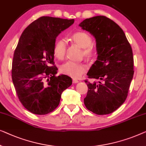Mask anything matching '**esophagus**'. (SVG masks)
I'll return each instance as SVG.
<instances>
[{
  "instance_id": "esophagus-1",
  "label": "esophagus",
  "mask_w": 146,
  "mask_h": 146,
  "mask_svg": "<svg viewBox=\"0 0 146 146\" xmlns=\"http://www.w3.org/2000/svg\"><path fill=\"white\" fill-rule=\"evenodd\" d=\"M79 83V81H78V80L75 79H73V83Z\"/></svg>"
}]
</instances>
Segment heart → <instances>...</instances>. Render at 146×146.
I'll list each match as a JSON object with an SVG mask.
<instances>
[{
  "mask_svg": "<svg viewBox=\"0 0 146 146\" xmlns=\"http://www.w3.org/2000/svg\"><path fill=\"white\" fill-rule=\"evenodd\" d=\"M71 40L77 46L83 48V55L88 59H93L96 55V50L92 46L93 39L87 33L77 32L74 33L71 37ZM67 50L66 42L64 40H59L55 42L53 46V55L56 58L63 59L65 56ZM61 73L77 79L87 71V67L83 63L68 61L59 67Z\"/></svg>",
  "mask_w": 146,
  "mask_h": 146,
  "instance_id": "1",
  "label": "heart"
}]
</instances>
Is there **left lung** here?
I'll return each instance as SVG.
<instances>
[{
    "label": "left lung",
    "mask_w": 146,
    "mask_h": 146,
    "mask_svg": "<svg viewBox=\"0 0 146 146\" xmlns=\"http://www.w3.org/2000/svg\"><path fill=\"white\" fill-rule=\"evenodd\" d=\"M96 39L97 59L85 81L89 88L84 98L86 108L98 115L112 113L126 100L134 75L132 49L122 28L104 16L87 18L79 24Z\"/></svg>",
    "instance_id": "8db88e82"
}]
</instances>
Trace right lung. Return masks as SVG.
<instances>
[{"mask_svg":"<svg viewBox=\"0 0 146 146\" xmlns=\"http://www.w3.org/2000/svg\"><path fill=\"white\" fill-rule=\"evenodd\" d=\"M73 23L74 19L42 16L20 36L14 53L12 79L19 100L33 114L53 111L63 91L72 84L69 76H55L53 49L57 36Z\"/></svg>","mask_w":146,"mask_h":146,"instance_id":"1","label":"right lung"}]
</instances>
